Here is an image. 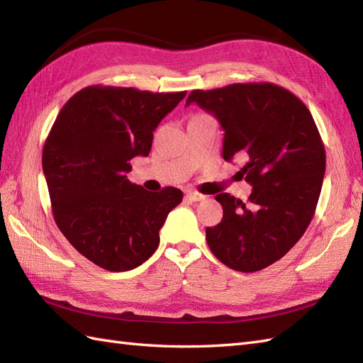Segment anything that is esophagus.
<instances>
[{
    "mask_svg": "<svg viewBox=\"0 0 363 363\" xmlns=\"http://www.w3.org/2000/svg\"><path fill=\"white\" fill-rule=\"evenodd\" d=\"M185 198H187L189 201H193V202L206 199L204 195H201V193H198V191H195V190H187V193H185Z\"/></svg>",
    "mask_w": 363,
    "mask_h": 363,
    "instance_id": "34e87169",
    "label": "esophagus"
}]
</instances>
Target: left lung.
<instances>
[{"instance_id":"left-lung-1","label":"left lung","mask_w":363,"mask_h":363,"mask_svg":"<svg viewBox=\"0 0 363 363\" xmlns=\"http://www.w3.org/2000/svg\"><path fill=\"white\" fill-rule=\"evenodd\" d=\"M190 104L221 123L223 157L242 159L240 174L252 185L246 202L216 195L224 213L206 229L208 247L233 271H261L296 246L315 213L326 164L317 125L297 96L274 83L195 89Z\"/></svg>"}]
</instances>
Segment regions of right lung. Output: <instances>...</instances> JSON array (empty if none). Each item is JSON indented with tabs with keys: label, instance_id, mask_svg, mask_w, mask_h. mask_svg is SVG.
Instances as JSON below:
<instances>
[{
	"label": "right lung",
	"instance_id": "obj_1",
	"mask_svg": "<svg viewBox=\"0 0 363 363\" xmlns=\"http://www.w3.org/2000/svg\"><path fill=\"white\" fill-rule=\"evenodd\" d=\"M187 92L88 86L62 108L43 147V173L58 229L72 247L111 272L140 266L159 246L174 187L151 193L126 178L148 156L153 131Z\"/></svg>",
	"mask_w": 363,
	"mask_h": 363
}]
</instances>
